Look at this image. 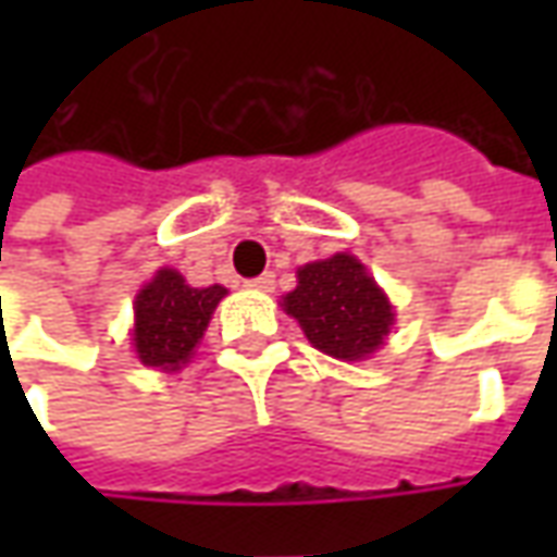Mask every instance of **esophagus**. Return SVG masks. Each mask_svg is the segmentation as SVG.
I'll use <instances>...</instances> for the list:
<instances>
[{"mask_svg": "<svg viewBox=\"0 0 557 557\" xmlns=\"http://www.w3.org/2000/svg\"><path fill=\"white\" fill-rule=\"evenodd\" d=\"M247 286L256 292H271L274 289V274L268 271V274H262V277H253V280H247Z\"/></svg>", "mask_w": 557, "mask_h": 557, "instance_id": "1", "label": "esophagus"}]
</instances>
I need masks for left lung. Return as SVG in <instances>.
Returning a JSON list of instances; mask_svg holds the SVG:
<instances>
[{"label": "left lung", "mask_w": 557, "mask_h": 557, "mask_svg": "<svg viewBox=\"0 0 557 557\" xmlns=\"http://www.w3.org/2000/svg\"><path fill=\"white\" fill-rule=\"evenodd\" d=\"M283 310L298 319L304 337L337 361L370 358L394 325V307L358 256L298 268V286L283 298Z\"/></svg>", "instance_id": "obj_1"}]
</instances>
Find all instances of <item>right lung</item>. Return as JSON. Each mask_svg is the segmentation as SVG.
I'll return each mask as SVG.
<instances>
[{"instance_id":"obj_1","label":"right lung","mask_w":557,"mask_h":557,"mask_svg":"<svg viewBox=\"0 0 557 557\" xmlns=\"http://www.w3.org/2000/svg\"><path fill=\"white\" fill-rule=\"evenodd\" d=\"M226 295L223 286L194 289L175 268H160L134 301V349L146 367L175 373L199 346L211 313Z\"/></svg>"}]
</instances>
